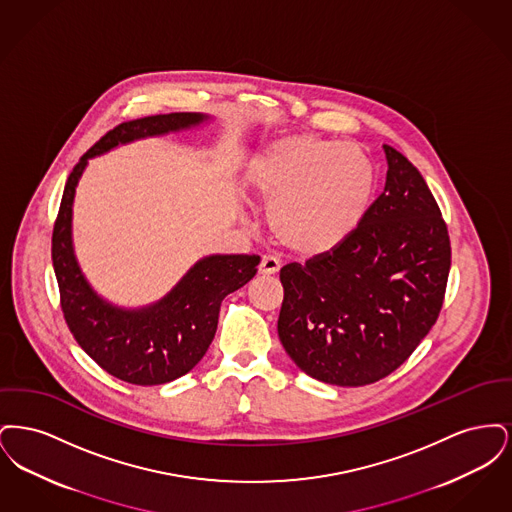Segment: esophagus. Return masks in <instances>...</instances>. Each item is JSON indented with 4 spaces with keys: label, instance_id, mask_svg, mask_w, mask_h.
<instances>
[{
    "label": "esophagus",
    "instance_id": "34e87169",
    "mask_svg": "<svg viewBox=\"0 0 512 512\" xmlns=\"http://www.w3.org/2000/svg\"><path fill=\"white\" fill-rule=\"evenodd\" d=\"M278 270H280V263H278V259H276V257L265 255V257L261 259V265H259V272H261V274L270 276V274H276Z\"/></svg>",
    "mask_w": 512,
    "mask_h": 512
}]
</instances>
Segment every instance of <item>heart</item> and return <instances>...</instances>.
<instances>
[{
	"mask_svg": "<svg viewBox=\"0 0 512 512\" xmlns=\"http://www.w3.org/2000/svg\"><path fill=\"white\" fill-rule=\"evenodd\" d=\"M245 184L267 205L268 224L280 244L318 255L340 245L363 219L374 169L357 144L292 134L249 161Z\"/></svg>",
	"mask_w": 512,
	"mask_h": 512,
	"instance_id": "heart-1",
	"label": "heart"
}]
</instances>
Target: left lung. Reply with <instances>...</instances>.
<instances>
[{
    "instance_id": "left-lung-1",
    "label": "left lung",
    "mask_w": 512,
    "mask_h": 512,
    "mask_svg": "<svg viewBox=\"0 0 512 512\" xmlns=\"http://www.w3.org/2000/svg\"><path fill=\"white\" fill-rule=\"evenodd\" d=\"M384 192L330 251L280 270L278 336L324 384L357 388L403 365L436 324L451 268L447 224L413 163L384 146Z\"/></svg>"
}]
</instances>
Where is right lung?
I'll return each instance as SVG.
<instances>
[{"label": "right lung", "instance_id": "obj_1", "mask_svg": "<svg viewBox=\"0 0 512 512\" xmlns=\"http://www.w3.org/2000/svg\"><path fill=\"white\" fill-rule=\"evenodd\" d=\"M209 121L201 113H169L126 121L90 147L65 184L51 236L61 309L78 345L105 372L134 386L167 384L190 372L215 338L222 299L257 272L259 255H211L197 261L161 301L121 309L92 290L73 249V201L88 159L119 144L188 130Z\"/></svg>", "mask_w": 512, "mask_h": 512}]
</instances>
